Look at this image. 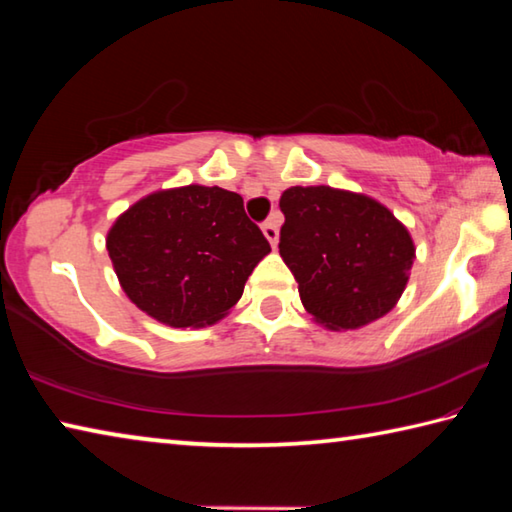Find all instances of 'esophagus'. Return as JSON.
<instances>
[{
  "label": "esophagus",
  "instance_id": "obj_1",
  "mask_svg": "<svg viewBox=\"0 0 512 512\" xmlns=\"http://www.w3.org/2000/svg\"><path fill=\"white\" fill-rule=\"evenodd\" d=\"M262 232H264V237L268 239V244L275 248L277 246V239H280V228H277V221L275 219H268L262 225Z\"/></svg>",
  "mask_w": 512,
  "mask_h": 512
}]
</instances>
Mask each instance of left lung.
I'll return each instance as SVG.
<instances>
[{
    "label": "left lung",
    "mask_w": 512,
    "mask_h": 512,
    "mask_svg": "<svg viewBox=\"0 0 512 512\" xmlns=\"http://www.w3.org/2000/svg\"><path fill=\"white\" fill-rule=\"evenodd\" d=\"M280 210V255L318 325L359 329L397 305L415 246L388 207L366 194L316 185L289 187Z\"/></svg>",
    "instance_id": "8db88e82"
}]
</instances>
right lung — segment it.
I'll return each mask as SVG.
<instances>
[{
  "instance_id": "1",
  "label": "right lung",
  "mask_w": 512,
  "mask_h": 512,
  "mask_svg": "<svg viewBox=\"0 0 512 512\" xmlns=\"http://www.w3.org/2000/svg\"><path fill=\"white\" fill-rule=\"evenodd\" d=\"M106 248L126 296L171 327L221 320L271 253L244 198L203 185L140 198L112 223Z\"/></svg>"
}]
</instances>
